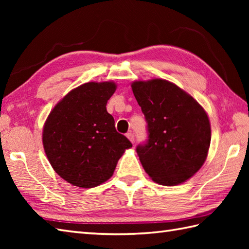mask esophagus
<instances>
[{
    "instance_id": "esophagus-1",
    "label": "esophagus",
    "mask_w": 249,
    "mask_h": 249,
    "mask_svg": "<svg viewBox=\"0 0 249 249\" xmlns=\"http://www.w3.org/2000/svg\"><path fill=\"white\" fill-rule=\"evenodd\" d=\"M126 137H127V138L130 140V142H135V136H134V134H133V131H128L127 134H126Z\"/></svg>"
}]
</instances>
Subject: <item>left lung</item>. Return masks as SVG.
Segmentation results:
<instances>
[{
  "label": "left lung",
  "mask_w": 249,
  "mask_h": 249,
  "mask_svg": "<svg viewBox=\"0 0 249 249\" xmlns=\"http://www.w3.org/2000/svg\"><path fill=\"white\" fill-rule=\"evenodd\" d=\"M131 88L147 124V139L136 147L145 172L165 186L185 182L208 155V114L189 94L167 80L136 81Z\"/></svg>",
  "instance_id": "8db88e82"
}]
</instances>
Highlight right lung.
Instances as JSON below:
<instances>
[{"label":"right lung","instance_id":"obj_1","mask_svg":"<svg viewBox=\"0 0 249 249\" xmlns=\"http://www.w3.org/2000/svg\"><path fill=\"white\" fill-rule=\"evenodd\" d=\"M113 82H88L68 93L45 123L43 144L54 171L73 186L92 188L112 177L118 160L133 146L115 129L106 105Z\"/></svg>","mask_w":249,"mask_h":249}]
</instances>
